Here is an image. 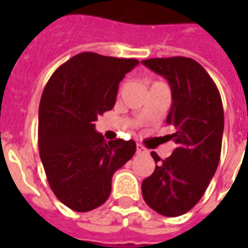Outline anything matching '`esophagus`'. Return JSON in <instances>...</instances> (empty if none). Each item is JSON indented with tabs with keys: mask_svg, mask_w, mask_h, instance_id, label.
<instances>
[{
	"mask_svg": "<svg viewBox=\"0 0 248 248\" xmlns=\"http://www.w3.org/2000/svg\"><path fill=\"white\" fill-rule=\"evenodd\" d=\"M136 153H138V155H143V153H147V149H145L141 144H138V145H136Z\"/></svg>",
	"mask_w": 248,
	"mask_h": 248,
	"instance_id": "34e87169",
	"label": "esophagus"
}]
</instances>
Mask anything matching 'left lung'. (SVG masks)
<instances>
[{
	"mask_svg": "<svg viewBox=\"0 0 248 248\" xmlns=\"http://www.w3.org/2000/svg\"><path fill=\"white\" fill-rule=\"evenodd\" d=\"M141 63L170 83L172 105L166 124L175 127L177 147L169 158L155 152V172L141 184L144 201L163 216L188 212L206 192L220 161L224 109L215 82L190 58H155Z\"/></svg>",
	"mask_w": 248,
	"mask_h": 248,
	"instance_id": "8db88e82",
	"label": "left lung"
}]
</instances>
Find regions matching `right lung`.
<instances>
[{"label":"right lung","instance_id":"right-lung-1","mask_svg":"<svg viewBox=\"0 0 248 248\" xmlns=\"http://www.w3.org/2000/svg\"><path fill=\"white\" fill-rule=\"evenodd\" d=\"M139 64L81 52L56 69L38 109V148L48 185L73 211L87 212L108 200L112 176L136 151L134 140L107 141L95 131L97 116L114 107L118 85Z\"/></svg>","mask_w":248,"mask_h":248}]
</instances>
